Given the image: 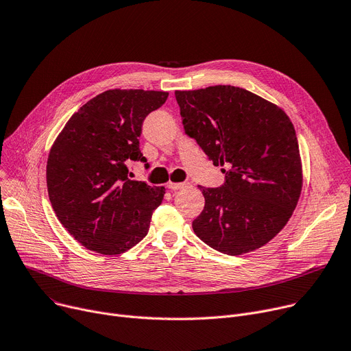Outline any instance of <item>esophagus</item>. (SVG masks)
<instances>
[{
    "instance_id": "esophagus-1",
    "label": "esophagus",
    "mask_w": 351,
    "mask_h": 351,
    "mask_svg": "<svg viewBox=\"0 0 351 351\" xmlns=\"http://www.w3.org/2000/svg\"><path fill=\"white\" fill-rule=\"evenodd\" d=\"M190 186H191L190 182H173V181L167 182V188H169V190H173V191L185 190V188H190Z\"/></svg>"
}]
</instances>
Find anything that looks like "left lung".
Masks as SVG:
<instances>
[{"instance_id":"obj_1","label":"left lung","mask_w":351,"mask_h":351,"mask_svg":"<svg viewBox=\"0 0 351 351\" xmlns=\"http://www.w3.org/2000/svg\"><path fill=\"white\" fill-rule=\"evenodd\" d=\"M185 133L213 166L221 188L198 185L205 206L195 234L229 256L257 250L287 225L302 191V161L293 125L282 108L245 88L212 86L176 91Z\"/></svg>"}]
</instances>
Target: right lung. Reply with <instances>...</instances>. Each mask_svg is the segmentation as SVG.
Listing matches in <instances>:
<instances>
[{
	"label": "right lung",
	"instance_id": "add662e5",
	"mask_svg": "<svg viewBox=\"0 0 351 351\" xmlns=\"http://www.w3.org/2000/svg\"><path fill=\"white\" fill-rule=\"evenodd\" d=\"M169 93L108 90L73 114L51 145L46 182L53 210L84 247L105 256L125 253L147 234L165 186L129 178L145 118ZM149 167V165H146Z\"/></svg>",
	"mask_w": 351,
	"mask_h": 351
}]
</instances>
